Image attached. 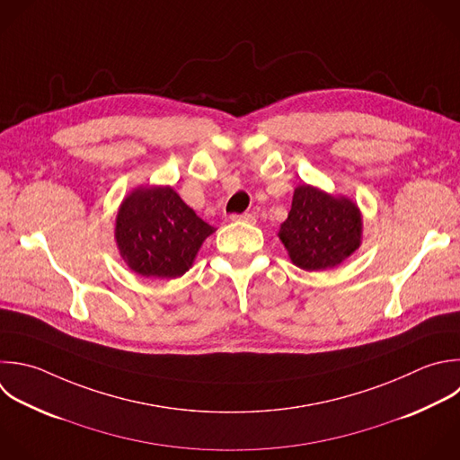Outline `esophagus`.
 <instances>
[{
	"instance_id": "obj_1",
	"label": "esophagus",
	"mask_w": 460,
	"mask_h": 460,
	"mask_svg": "<svg viewBox=\"0 0 460 460\" xmlns=\"http://www.w3.org/2000/svg\"><path fill=\"white\" fill-rule=\"evenodd\" d=\"M230 219L232 221H243V223H255V216L253 214H250V212H244V214H234V216H230Z\"/></svg>"
}]
</instances>
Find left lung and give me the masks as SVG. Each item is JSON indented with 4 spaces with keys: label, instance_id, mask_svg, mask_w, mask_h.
I'll return each instance as SVG.
<instances>
[{
    "label": "left lung",
    "instance_id": "1",
    "mask_svg": "<svg viewBox=\"0 0 460 460\" xmlns=\"http://www.w3.org/2000/svg\"><path fill=\"white\" fill-rule=\"evenodd\" d=\"M361 212L343 196H331L311 185H298L279 237L291 262L305 271L341 264L361 243Z\"/></svg>",
    "mask_w": 460,
    "mask_h": 460
}]
</instances>
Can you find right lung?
Instances as JSON below:
<instances>
[{"label":"right lung","mask_w":460,"mask_h":460,"mask_svg":"<svg viewBox=\"0 0 460 460\" xmlns=\"http://www.w3.org/2000/svg\"><path fill=\"white\" fill-rule=\"evenodd\" d=\"M216 228L172 187H138L120 205L115 239L128 266L155 279L181 277Z\"/></svg>","instance_id":"add662e5"}]
</instances>
